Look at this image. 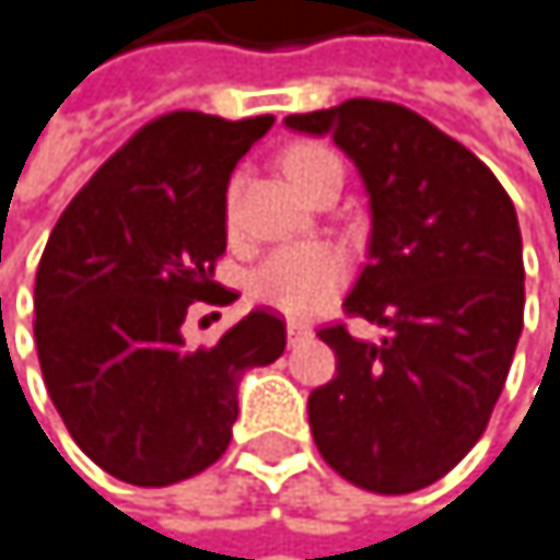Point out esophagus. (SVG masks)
<instances>
[{
  "mask_svg": "<svg viewBox=\"0 0 560 560\" xmlns=\"http://www.w3.org/2000/svg\"><path fill=\"white\" fill-rule=\"evenodd\" d=\"M312 335V328L305 325V322H289V341L295 345V341H305Z\"/></svg>",
  "mask_w": 560,
  "mask_h": 560,
  "instance_id": "1",
  "label": "esophagus"
}]
</instances>
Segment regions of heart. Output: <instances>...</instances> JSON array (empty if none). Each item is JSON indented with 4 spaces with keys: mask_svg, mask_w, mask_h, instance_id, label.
<instances>
[{
    "mask_svg": "<svg viewBox=\"0 0 560 560\" xmlns=\"http://www.w3.org/2000/svg\"><path fill=\"white\" fill-rule=\"evenodd\" d=\"M331 165L341 168L338 155L325 145H295L285 155V172L302 191H308L312 182ZM345 278H348V261L335 245L299 242L271 252L252 271L248 289L255 302L275 312H285L292 318H305L335 299V292L345 285Z\"/></svg>",
    "mask_w": 560,
    "mask_h": 560,
    "instance_id": "1",
    "label": "heart"
}]
</instances>
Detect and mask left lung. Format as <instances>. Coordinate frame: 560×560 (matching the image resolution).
Listing matches in <instances>:
<instances>
[{"instance_id": "8db88e82", "label": "left lung", "mask_w": 560, "mask_h": 560, "mask_svg": "<svg viewBox=\"0 0 560 560\" xmlns=\"http://www.w3.org/2000/svg\"><path fill=\"white\" fill-rule=\"evenodd\" d=\"M285 126L331 136L365 182L369 261L345 312L385 328L382 341L318 331L338 365L308 395L312 438L358 488H428L485 434L522 338L514 206L478 155L405 105L348 98Z\"/></svg>"}]
</instances>
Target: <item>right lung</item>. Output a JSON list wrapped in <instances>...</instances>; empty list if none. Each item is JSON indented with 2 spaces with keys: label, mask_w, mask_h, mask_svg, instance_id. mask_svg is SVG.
Wrapping results in <instances>:
<instances>
[{
  "label": "right lung",
  "mask_w": 560,
  "mask_h": 560,
  "mask_svg": "<svg viewBox=\"0 0 560 560\" xmlns=\"http://www.w3.org/2000/svg\"><path fill=\"white\" fill-rule=\"evenodd\" d=\"M271 115L229 122L168 112L142 126L72 198L35 271V348L75 445L112 478L165 488L215 465L238 418V382L285 351V322L255 308L215 345L188 348L215 282L225 191Z\"/></svg>",
  "instance_id": "obj_1"
}]
</instances>
